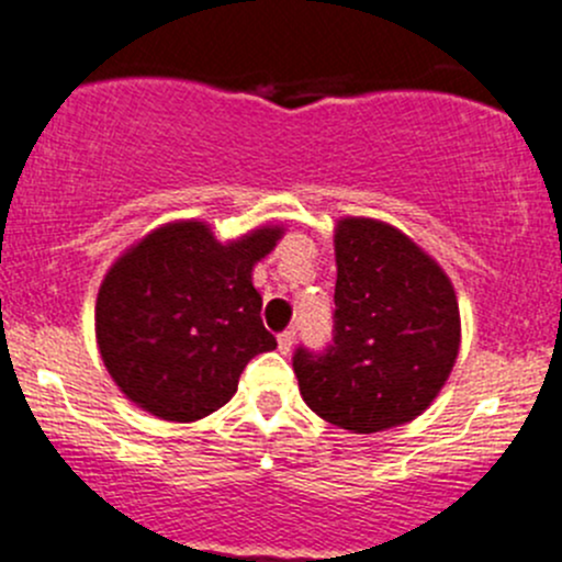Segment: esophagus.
<instances>
[{
	"label": "esophagus",
	"mask_w": 562,
	"mask_h": 562,
	"mask_svg": "<svg viewBox=\"0 0 562 562\" xmlns=\"http://www.w3.org/2000/svg\"><path fill=\"white\" fill-rule=\"evenodd\" d=\"M292 344H294V327H286V330L279 333V349L286 355L289 349H292Z\"/></svg>",
	"instance_id": "obj_1"
}]
</instances>
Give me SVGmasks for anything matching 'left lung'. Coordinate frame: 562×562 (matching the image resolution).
Wrapping results in <instances>:
<instances>
[{"instance_id": "left-lung-1", "label": "left lung", "mask_w": 562, "mask_h": 562, "mask_svg": "<svg viewBox=\"0 0 562 562\" xmlns=\"http://www.w3.org/2000/svg\"><path fill=\"white\" fill-rule=\"evenodd\" d=\"M336 311L325 349L297 347L300 396L327 424L374 435L418 418L459 355V303L440 265L371 218L336 229Z\"/></svg>"}]
</instances>
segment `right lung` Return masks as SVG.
<instances>
[{"instance_id": "1", "label": "right lung", "mask_w": 562, "mask_h": 562, "mask_svg": "<svg viewBox=\"0 0 562 562\" xmlns=\"http://www.w3.org/2000/svg\"><path fill=\"white\" fill-rule=\"evenodd\" d=\"M279 237V226H262L221 246L202 221H182L116 259L100 283L94 330L131 402L191 424L235 396L248 360L279 347L251 281Z\"/></svg>"}]
</instances>
